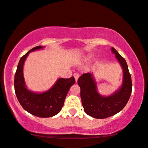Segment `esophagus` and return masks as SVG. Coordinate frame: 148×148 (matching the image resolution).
I'll return each mask as SVG.
<instances>
[{"mask_svg":"<svg viewBox=\"0 0 148 148\" xmlns=\"http://www.w3.org/2000/svg\"><path fill=\"white\" fill-rule=\"evenodd\" d=\"M74 78H75L76 81L77 82L78 79H79V76H80V74H79V73H74Z\"/></svg>","mask_w":148,"mask_h":148,"instance_id":"obj_1","label":"esophagus"}]
</instances>
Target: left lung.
Wrapping results in <instances>:
<instances>
[{
	"label": "left lung",
	"mask_w": 148,
	"mask_h": 148,
	"mask_svg": "<svg viewBox=\"0 0 148 148\" xmlns=\"http://www.w3.org/2000/svg\"><path fill=\"white\" fill-rule=\"evenodd\" d=\"M112 51L123 69V83L120 90L110 97H102L98 93L97 85L90 73L83 74L78 79L82 105L86 114L93 118L106 119L119 112L126 106L132 93L131 75L125 58L114 47Z\"/></svg>",
	"instance_id": "1"
}]
</instances>
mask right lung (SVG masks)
Here are the masks:
<instances>
[{
    "instance_id": "add662e5",
    "label": "right lung",
    "mask_w": 148,
    "mask_h": 148,
    "mask_svg": "<svg viewBox=\"0 0 148 148\" xmlns=\"http://www.w3.org/2000/svg\"><path fill=\"white\" fill-rule=\"evenodd\" d=\"M42 46H36L21 58L14 76V90L16 97L23 109L36 116L47 118L59 113L69 88L75 83V79H58L54 86L48 91L36 94L29 91L25 85L23 78V65L29 52L41 49Z\"/></svg>"
}]
</instances>
